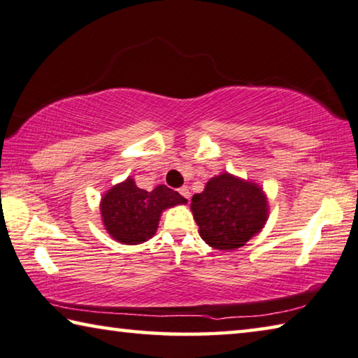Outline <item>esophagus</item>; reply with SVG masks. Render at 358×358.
<instances>
[{"mask_svg": "<svg viewBox=\"0 0 358 358\" xmlns=\"http://www.w3.org/2000/svg\"><path fill=\"white\" fill-rule=\"evenodd\" d=\"M179 193H180V195H182L184 198H185V200H189V198H190V192H189V187H180V189H179Z\"/></svg>", "mask_w": 358, "mask_h": 358, "instance_id": "34e87169", "label": "esophagus"}]
</instances>
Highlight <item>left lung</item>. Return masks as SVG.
<instances>
[{
  "label": "left lung",
  "mask_w": 358,
  "mask_h": 358,
  "mask_svg": "<svg viewBox=\"0 0 358 358\" xmlns=\"http://www.w3.org/2000/svg\"><path fill=\"white\" fill-rule=\"evenodd\" d=\"M190 209L204 243L219 250H234L262 231L269 208L260 185L222 173L192 196Z\"/></svg>",
  "instance_id": "8db88e82"
}]
</instances>
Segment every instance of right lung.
Returning <instances> with one entry per match:
<instances>
[{
  "label": "right lung",
  "instance_id": "obj_1",
  "mask_svg": "<svg viewBox=\"0 0 358 358\" xmlns=\"http://www.w3.org/2000/svg\"><path fill=\"white\" fill-rule=\"evenodd\" d=\"M185 203L182 195L166 185L148 192L127 178L104 193L99 210L104 228L115 241L141 244L154 236L163 210Z\"/></svg>",
  "mask_w": 358,
  "mask_h": 358
}]
</instances>
